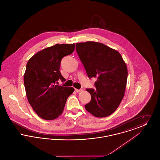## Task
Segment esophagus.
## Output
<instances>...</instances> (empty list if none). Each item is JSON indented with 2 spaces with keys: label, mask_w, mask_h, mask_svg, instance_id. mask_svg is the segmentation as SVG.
<instances>
[{
  "label": "esophagus",
  "mask_w": 160,
  "mask_h": 160,
  "mask_svg": "<svg viewBox=\"0 0 160 160\" xmlns=\"http://www.w3.org/2000/svg\"><path fill=\"white\" fill-rule=\"evenodd\" d=\"M75 91H76L77 92H81L82 91V89H75Z\"/></svg>",
  "instance_id": "1"
}]
</instances>
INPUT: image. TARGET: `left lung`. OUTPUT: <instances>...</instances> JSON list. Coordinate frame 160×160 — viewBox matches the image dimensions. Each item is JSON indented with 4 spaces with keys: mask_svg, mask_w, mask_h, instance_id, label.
<instances>
[{
    "mask_svg": "<svg viewBox=\"0 0 160 160\" xmlns=\"http://www.w3.org/2000/svg\"><path fill=\"white\" fill-rule=\"evenodd\" d=\"M76 52L89 78H97L93 89H87L91 100L84 107L98 118L112 114L124 96L128 71L121 54L103 44L77 43Z\"/></svg>",
    "mask_w": 160,
    "mask_h": 160,
    "instance_id": "left-lung-1",
    "label": "left lung"
}]
</instances>
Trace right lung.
<instances>
[{
  "mask_svg": "<svg viewBox=\"0 0 160 160\" xmlns=\"http://www.w3.org/2000/svg\"><path fill=\"white\" fill-rule=\"evenodd\" d=\"M75 44H56L33 56L26 65L24 84L28 101L38 116L53 120L61 115L73 88L56 85L65 82L59 69L62 59L72 53Z\"/></svg>",
  "mask_w": 160,
  "mask_h": 160,
  "instance_id": "1",
  "label": "right lung"
}]
</instances>
